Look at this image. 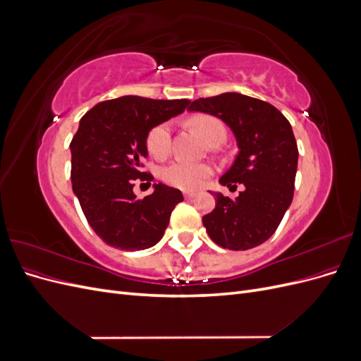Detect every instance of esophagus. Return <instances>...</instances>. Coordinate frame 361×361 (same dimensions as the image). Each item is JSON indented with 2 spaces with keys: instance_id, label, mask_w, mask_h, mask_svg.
<instances>
[{
  "instance_id": "obj_1",
  "label": "esophagus",
  "mask_w": 361,
  "mask_h": 361,
  "mask_svg": "<svg viewBox=\"0 0 361 361\" xmlns=\"http://www.w3.org/2000/svg\"><path fill=\"white\" fill-rule=\"evenodd\" d=\"M183 195H185V199H187V200H191V199H194L195 197V194L194 192H183Z\"/></svg>"
}]
</instances>
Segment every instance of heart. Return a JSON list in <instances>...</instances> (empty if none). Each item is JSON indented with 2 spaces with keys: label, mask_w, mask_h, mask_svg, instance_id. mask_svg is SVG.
I'll list each match as a JSON object with an SVG mask.
<instances>
[{
  "label": "heart",
  "mask_w": 361,
  "mask_h": 361,
  "mask_svg": "<svg viewBox=\"0 0 361 361\" xmlns=\"http://www.w3.org/2000/svg\"><path fill=\"white\" fill-rule=\"evenodd\" d=\"M188 125L197 133L206 143H211L215 138H223L226 135L224 125L216 117L199 114L188 120ZM147 150L152 157L158 159L166 158L171 149V126L170 123H159L150 129L147 134ZM212 166L206 162H190V161H174L162 170V179L174 188L194 191L200 188L207 178H211Z\"/></svg>",
  "instance_id": "obj_1"
}]
</instances>
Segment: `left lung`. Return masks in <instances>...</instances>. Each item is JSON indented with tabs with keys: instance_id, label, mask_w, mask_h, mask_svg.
Wrapping results in <instances>:
<instances>
[{
	"instance_id": "8db88e82",
	"label": "left lung",
	"mask_w": 361,
	"mask_h": 361,
	"mask_svg": "<svg viewBox=\"0 0 361 361\" xmlns=\"http://www.w3.org/2000/svg\"><path fill=\"white\" fill-rule=\"evenodd\" d=\"M188 110L215 116L231 128L239 152L220 183L245 187L235 200L212 192L215 209L203 216L207 235L236 251L264 244L293 197L298 147L289 120L271 104L233 92L200 97Z\"/></svg>"
}]
</instances>
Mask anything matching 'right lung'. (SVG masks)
<instances>
[{
  "label": "right lung",
  "mask_w": 361,
  "mask_h": 361,
  "mask_svg": "<svg viewBox=\"0 0 361 361\" xmlns=\"http://www.w3.org/2000/svg\"><path fill=\"white\" fill-rule=\"evenodd\" d=\"M188 99L122 96L94 105L80 120L71 143L72 190L90 227L118 250H146L159 243L171 211L183 195L164 183L137 199L134 180H152L141 171L152 128L182 114Z\"/></svg>",
  "instance_id": "1"
}]
</instances>
